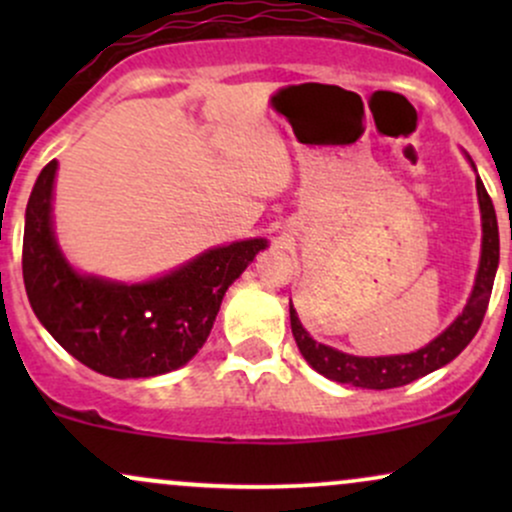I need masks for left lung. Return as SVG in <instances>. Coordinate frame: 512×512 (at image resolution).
Here are the masks:
<instances>
[{
  "mask_svg": "<svg viewBox=\"0 0 512 512\" xmlns=\"http://www.w3.org/2000/svg\"><path fill=\"white\" fill-rule=\"evenodd\" d=\"M469 158V156H467ZM469 163L474 161L469 158ZM477 170V168H474ZM477 197L481 209V257L477 279H474V289L469 293V301L464 310L455 317V322L438 334L433 342H428L421 349L411 351V354L397 356H351L344 351L332 349V346L315 342L308 330L298 320L293 303L289 305L291 313V332L296 339L298 349L305 361L313 366L317 373L334 383L363 387V390H390V387H402L414 383V380L424 378L433 370L448 366L455 356L462 354V349L474 339V334L481 327L486 308H489V298L493 289V279H496L498 255H501V243H498V221L496 209L486 192L484 182L477 175Z\"/></svg>",
  "mask_w": 512,
  "mask_h": 512,
  "instance_id": "obj_1",
  "label": "left lung"
}]
</instances>
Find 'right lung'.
<instances>
[{
  "label": "right lung",
  "mask_w": 512,
  "mask_h": 512,
  "mask_svg": "<svg viewBox=\"0 0 512 512\" xmlns=\"http://www.w3.org/2000/svg\"><path fill=\"white\" fill-rule=\"evenodd\" d=\"M57 161L35 180L23 228V284L35 317L76 361L110 378H154L207 342L228 286L267 238L211 248L142 284L76 272L52 228Z\"/></svg>",
  "instance_id": "right-lung-1"
}]
</instances>
